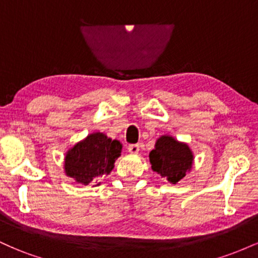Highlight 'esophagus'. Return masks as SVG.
Segmentation results:
<instances>
[{
  "instance_id": "34e87169",
  "label": "esophagus",
  "mask_w": 258,
  "mask_h": 258,
  "mask_svg": "<svg viewBox=\"0 0 258 258\" xmlns=\"http://www.w3.org/2000/svg\"><path fill=\"white\" fill-rule=\"evenodd\" d=\"M139 144H132V146H128V153L132 154V155H136V154L139 153Z\"/></svg>"
}]
</instances>
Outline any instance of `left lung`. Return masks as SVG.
<instances>
[{
	"instance_id": "8db88e82",
	"label": "left lung",
	"mask_w": 258,
	"mask_h": 258,
	"mask_svg": "<svg viewBox=\"0 0 258 258\" xmlns=\"http://www.w3.org/2000/svg\"><path fill=\"white\" fill-rule=\"evenodd\" d=\"M149 161L154 172L176 184L190 172L194 154L184 142L177 141L170 135H162L156 139L155 147L149 153Z\"/></svg>"
}]
</instances>
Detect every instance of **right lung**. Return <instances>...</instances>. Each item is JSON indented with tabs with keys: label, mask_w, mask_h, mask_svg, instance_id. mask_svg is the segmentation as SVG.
Wrapping results in <instances>:
<instances>
[{
	"label": "right lung",
	"mask_w": 258,
	"mask_h": 258,
	"mask_svg": "<svg viewBox=\"0 0 258 258\" xmlns=\"http://www.w3.org/2000/svg\"><path fill=\"white\" fill-rule=\"evenodd\" d=\"M122 144L103 132H93L78 142L65 153L64 172L76 183L88 185L93 180L108 176L121 155ZM99 185L100 182H94Z\"/></svg>",
	"instance_id": "right-lung-1"
}]
</instances>
